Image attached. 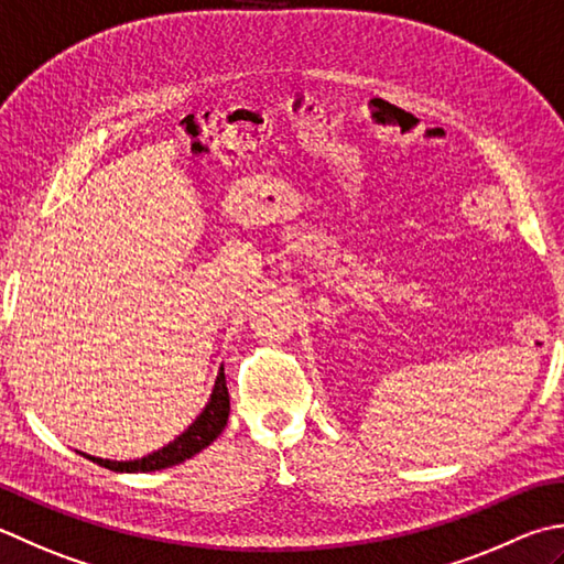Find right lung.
Masks as SVG:
<instances>
[{"mask_svg": "<svg viewBox=\"0 0 564 564\" xmlns=\"http://www.w3.org/2000/svg\"><path fill=\"white\" fill-rule=\"evenodd\" d=\"M229 417V391H227V381H225V369H219L217 379H215V389L209 393V401L203 408V413L195 417L193 425H187L185 433H181L173 443L163 445L161 449L151 452V455L141 457V459H129V462H117V459H102V457H93L80 452L83 457L93 459L95 465L107 467L112 471H156L165 467H175L181 462L195 457L197 452H203L207 445H213L217 435L223 433Z\"/></svg>", "mask_w": 564, "mask_h": 564, "instance_id": "add662e5", "label": "right lung"}]
</instances>
